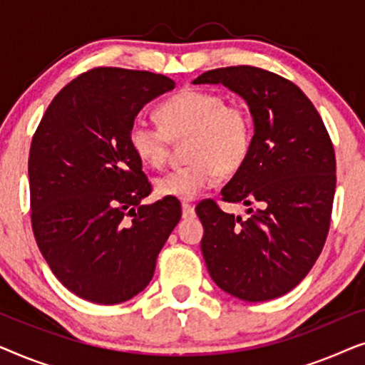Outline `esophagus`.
I'll list each match as a JSON object with an SVG mask.
<instances>
[{
  "label": "esophagus",
  "instance_id": "obj_1",
  "mask_svg": "<svg viewBox=\"0 0 365 365\" xmlns=\"http://www.w3.org/2000/svg\"><path fill=\"white\" fill-rule=\"evenodd\" d=\"M194 214H196V211H194L192 204L182 202V217H192Z\"/></svg>",
  "mask_w": 365,
  "mask_h": 365
}]
</instances>
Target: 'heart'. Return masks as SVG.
Masks as SVG:
<instances>
[{"instance_id":"heart-1","label":"heart","mask_w":365,"mask_h":365,"mask_svg":"<svg viewBox=\"0 0 365 365\" xmlns=\"http://www.w3.org/2000/svg\"><path fill=\"white\" fill-rule=\"evenodd\" d=\"M161 126L136 118L129 128V146L146 166L163 168L171 144L186 143V166L156 179L159 196L191 201L211 187L219 174L229 176L247 161L254 141V119L239 103L222 94L187 88L158 109Z\"/></svg>"}]
</instances>
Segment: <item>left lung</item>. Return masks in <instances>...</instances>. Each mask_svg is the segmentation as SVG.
<instances>
[{
  "label": "left lung",
  "instance_id": "obj_1",
  "mask_svg": "<svg viewBox=\"0 0 365 365\" xmlns=\"http://www.w3.org/2000/svg\"><path fill=\"white\" fill-rule=\"evenodd\" d=\"M192 83L224 84L254 118L251 154L221 191L224 202L249 206L247 219L224 212L214 199L196 207L207 271L242 301L281 297L307 276L327 239L336 192L331 136L311 99L276 73L229 66Z\"/></svg>",
  "mask_w": 365,
  "mask_h": 365
}]
</instances>
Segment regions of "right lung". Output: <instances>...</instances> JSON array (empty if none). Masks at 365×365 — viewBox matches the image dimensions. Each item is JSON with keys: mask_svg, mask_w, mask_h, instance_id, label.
Segmentation results:
<instances>
[{"mask_svg": "<svg viewBox=\"0 0 365 365\" xmlns=\"http://www.w3.org/2000/svg\"><path fill=\"white\" fill-rule=\"evenodd\" d=\"M174 86L164 74L93 68L54 96L33 136L34 237L59 282L89 302L141 292L181 219L178 199L143 206L153 186L128 139L144 104Z\"/></svg>", "mask_w": 365, "mask_h": 365, "instance_id": "right-lung-1", "label": "right lung"}]
</instances>
